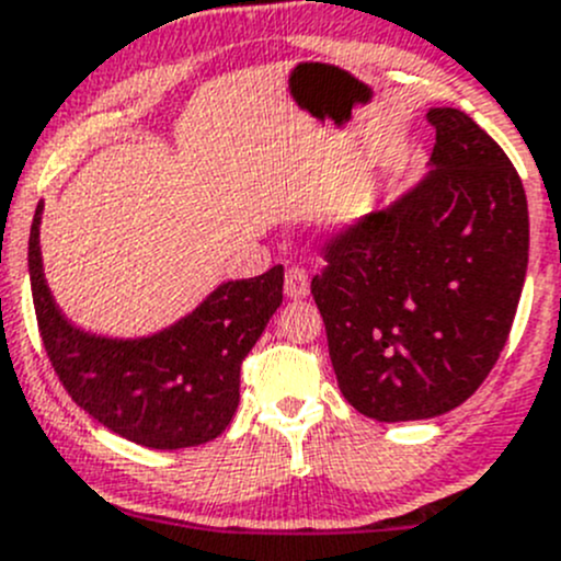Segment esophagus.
Listing matches in <instances>:
<instances>
[{
    "label": "esophagus",
    "mask_w": 561,
    "mask_h": 561,
    "mask_svg": "<svg viewBox=\"0 0 561 561\" xmlns=\"http://www.w3.org/2000/svg\"><path fill=\"white\" fill-rule=\"evenodd\" d=\"M283 288H286V297L302 299L310 291V278L302 267H288L286 278H283Z\"/></svg>",
    "instance_id": "esophagus-1"
}]
</instances>
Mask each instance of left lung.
<instances>
[{
  "label": "left lung",
  "instance_id": "1",
  "mask_svg": "<svg viewBox=\"0 0 561 561\" xmlns=\"http://www.w3.org/2000/svg\"><path fill=\"white\" fill-rule=\"evenodd\" d=\"M434 169L324 245L310 280L343 398L379 423L461 407L504 348L529 262V209L504 149L431 108Z\"/></svg>",
  "mask_w": 561,
  "mask_h": 561
}]
</instances>
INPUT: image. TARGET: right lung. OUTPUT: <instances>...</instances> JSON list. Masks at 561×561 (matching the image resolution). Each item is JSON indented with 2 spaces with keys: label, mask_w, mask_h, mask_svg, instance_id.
Listing matches in <instances>:
<instances>
[{
  "label": "right lung",
  "mask_w": 561,
  "mask_h": 561,
  "mask_svg": "<svg viewBox=\"0 0 561 561\" xmlns=\"http://www.w3.org/2000/svg\"><path fill=\"white\" fill-rule=\"evenodd\" d=\"M37 204L30 280L37 330L68 396L114 434L152 450L213 442L240 403L242 359L283 302V267L220 283L193 313L149 337H100L62 316L41 259Z\"/></svg>",
  "instance_id": "1"
}]
</instances>
